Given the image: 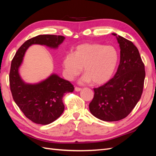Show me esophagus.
Instances as JSON below:
<instances>
[{
  "label": "esophagus",
  "mask_w": 156,
  "mask_h": 156,
  "mask_svg": "<svg viewBox=\"0 0 156 156\" xmlns=\"http://www.w3.org/2000/svg\"><path fill=\"white\" fill-rule=\"evenodd\" d=\"M74 90H75V91H76V92H80V91L82 90V89H81L80 88H78V87H75Z\"/></svg>",
  "instance_id": "obj_1"
}]
</instances>
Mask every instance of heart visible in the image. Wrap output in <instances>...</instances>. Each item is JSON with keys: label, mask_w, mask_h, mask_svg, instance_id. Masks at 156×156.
Segmentation results:
<instances>
[{"label": "heart", "mask_w": 156, "mask_h": 156, "mask_svg": "<svg viewBox=\"0 0 156 156\" xmlns=\"http://www.w3.org/2000/svg\"><path fill=\"white\" fill-rule=\"evenodd\" d=\"M119 54L113 46L100 44H84L76 47L73 54H66L62 64L66 78L72 80L81 72L85 74L80 83L102 84L111 78L117 66Z\"/></svg>", "instance_id": "1"}]
</instances>
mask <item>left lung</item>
<instances>
[{"label":"left lung","mask_w":156,"mask_h":156,"mask_svg":"<svg viewBox=\"0 0 156 156\" xmlns=\"http://www.w3.org/2000/svg\"><path fill=\"white\" fill-rule=\"evenodd\" d=\"M115 36L120 48V64L114 78L97 88L89 105L92 115L104 121L125 118L140 101L145 77L140 52L133 43Z\"/></svg>","instance_id":"obj_1"}]
</instances>
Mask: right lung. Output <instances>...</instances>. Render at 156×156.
<instances>
[{
    "instance_id": "obj_1",
    "label": "right lung",
    "mask_w": 156,
    "mask_h": 156,
    "mask_svg": "<svg viewBox=\"0 0 156 156\" xmlns=\"http://www.w3.org/2000/svg\"><path fill=\"white\" fill-rule=\"evenodd\" d=\"M64 39L62 35L36 36L19 48L12 60L9 82L13 100L25 117L35 123L48 125L60 117L64 111L63 96L72 92L74 88L69 81L55 73L37 83H27L20 76L19 68L30 46L41 45L55 49Z\"/></svg>"
}]
</instances>
